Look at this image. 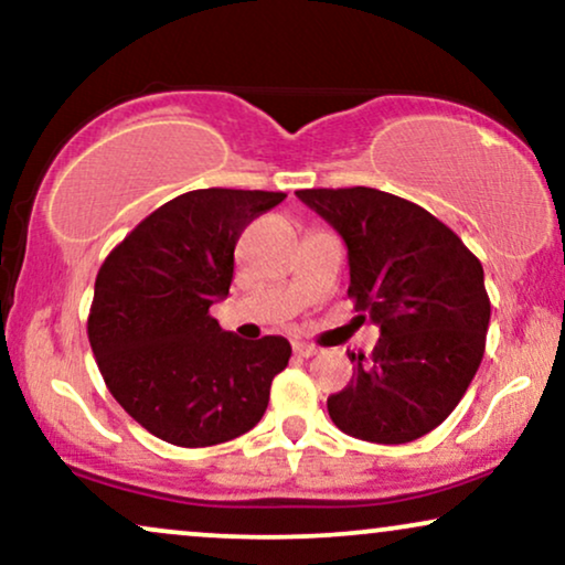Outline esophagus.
<instances>
[{
    "label": "esophagus",
    "mask_w": 565,
    "mask_h": 565,
    "mask_svg": "<svg viewBox=\"0 0 565 565\" xmlns=\"http://www.w3.org/2000/svg\"><path fill=\"white\" fill-rule=\"evenodd\" d=\"M291 350H295V355H300V359H313V355L319 353V348L308 345V342H295Z\"/></svg>",
    "instance_id": "34e87169"
}]
</instances>
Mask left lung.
Instances as JSON below:
<instances>
[{"label":"left lung","instance_id":"8db88e82","mask_svg":"<svg viewBox=\"0 0 565 565\" xmlns=\"http://www.w3.org/2000/svg\"><path fill=\"white\" fill-rule=\"evenodd\" d=\"M348 246V297L380 327L372 355L348 353L353 380L329 395L332 423L372 444L438 427L481 366L491 302L483 265L451 228L377 188L297 191Z\"/></svg>","mask_w":565,"mask_h":565}]
</instances>
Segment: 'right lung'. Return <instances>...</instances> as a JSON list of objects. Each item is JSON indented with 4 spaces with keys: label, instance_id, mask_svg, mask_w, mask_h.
I'll return each instance as SVG.
<instances>
[{
    "label": "right lung",
    "instance_id": "add662e5",
    "mask_svg": "<svg viewBox=\"0 0 565 565\" xmlns=\"http://www.w3.org/2000/svg\"><path fill=\"white\" fill-rule=\"evenodd\" d=\"M284 199L188 191L142 220L97 270L89 345L108 391L151 436L199 449L263 419L291 345L284 337L249 342L223 332L210 305L228 295L242 231Z\"/></svg>",
    "mask_w": 565,
    "mask_h": 565
}]
</instances>
